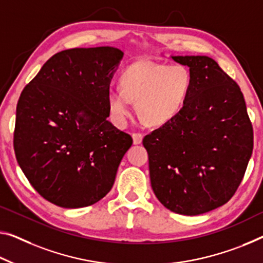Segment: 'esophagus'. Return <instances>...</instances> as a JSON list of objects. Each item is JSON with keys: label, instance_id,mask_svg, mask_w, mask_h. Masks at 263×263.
Here are the masks:
<instances>
[{"label": "esophagus", "instance_id": "obj_1", "mask_svg": "<svg viewBox=\"0 0 263 263\" xmlns=\"http://www.w3.org/2000/svg\"><path fill=\"white\" fill-rule=\"evenodd\" d=\"M132 137H133V143L134 144H140L143 140V135L140 134V133H135V134L132 135Z\"/></svg>", "mask_w": 263, "mask_h": 263}]
</instances>
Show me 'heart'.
<instances>
[{"instance_id": "obj_1", "label": "heart", "mask_w": 263, "mask_h": 263, "mask_svg": "<svg viewBox=\"0 0 263 263\" xmlns=\"http://www.w3.org/2000/svg\"><path fill=\"white\" fill-rule=\"evenodd\" d=\"M192 88V75L182 64H168L142 59L120 75V88H110L107 104L116 126L123 127L132 114V102L143 123L159 127L182 110Z\"/></svg>"}]
</instances>
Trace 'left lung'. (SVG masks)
I'll return each mask as SVG.
<instances>
[{
  "instance_id": "1",
  "label": "left lung",
  "mask_w": 263,
  "mask_h": 263,
  "mask_svg": "<svg viewBox=\"0 0 263 263\" xmlns=\"http://www.w3.org/2000/svg\"><path fill=\"white\" fill-rule=\"evenodd\" d=\"M187 66L182 110L143 139L153 192L165 208L200 215L232 199L253 152V127L240 87L208 56H171Z\"/></svg>"
}]
</instances>
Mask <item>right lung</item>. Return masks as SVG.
<instances>
[{"label":"right lung","instance_id":"add662e5","mask_svg":"<svg viewBox=\"0 0 263 263\" xmlns=\"http://www.w3.org/2000/svg\"><path fill=\"white\" fill-rule=\"evenodd\" d=\"M122 58L112 47L60 51L20 96L16 160L35 191L59 207H87L106 196L133 144L107 120V92Z\"/></svg>","mask_w":263,"mask_h":263}]
</instances>
